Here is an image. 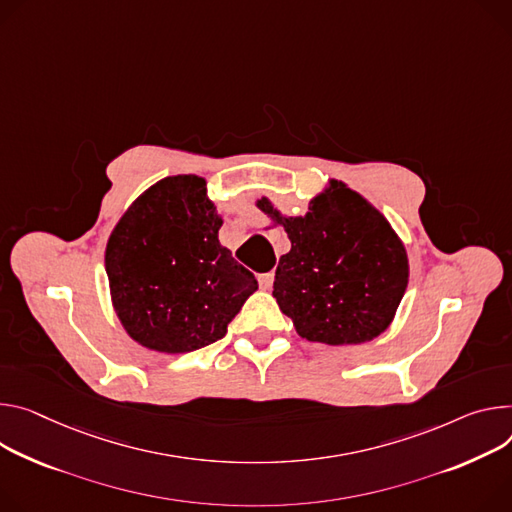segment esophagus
<instances>
[{
    "instance_id": "34e87169",
    "label": "esophagus",
    "mask_w": 512,
    "mask_h": 512,
    "mask_svg": "<svg viewBox=\"0 0 512 512\" xmlns=\"http://www.w3.org/2000/svg\"><path fill=\"white\" fill-rule=\"evenodd\" d=\"M273 280H275L273 271H269V273H261V275H259V286H261V290H271Z\"/></svg>"
}]
</instances>
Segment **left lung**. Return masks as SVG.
I'll return each mask as SVG.
<instances>
[{
	"label": "left lung",
	"instance_id": "left-lung-1",
	"mask_svg": "<svg viewBox=\"0 0 512 512\" xmlns=\"http://www.w3.org/2000/svg\"><path fill=\"white\" fill-rule=\"evenodd\" d=\"M257 208L292 243L275 269L273 298L302 339L361 345L390 327L408 286V257L378 208L337 179L304 216H284L267 198Z\"/></svg>",
	"mask_w": 512,
	"mask_h": 512
}]
</instances>
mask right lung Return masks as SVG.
Listing matches in <instances>:
<instances>
[{
	"instance_id": "obj_1",
	"label": "right lung",
	"mask_w": 512,
	"mask_h": 512,
	"mask_svg": "<svg viewBox=\"0 0 512 512\" xmlns=\"http://www.w3.org/2000/svg\"><path fill=\"white\" fill-rule=\"evenodd\" d=\"M222 218L206 179L173 175L138 196L106 245L114 310L126 333L151 351L190 353L226 335L259 288L220 245Z\"/></svg>"
}]
</instances>
